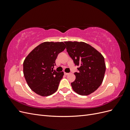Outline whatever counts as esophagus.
Returning a JSON list of instances; mask_svg holds the SVG:
<instances>
[{"mask_svg":"<svg viewBox=\"0 0 130 130\" xmlns=\"http://www.w3.org/2000/svg\"><path fill=\"white\" fill-rule=\"evenodd\" d=\"M64 75H68L69 74V73H64Z\"/></svg>","mask_w":130,"mask_h":130,"instance_id":"obj_1","label":"esophagus"}]
</instances>
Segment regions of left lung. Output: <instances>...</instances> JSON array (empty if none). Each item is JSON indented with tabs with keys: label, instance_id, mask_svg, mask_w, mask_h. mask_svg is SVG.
Segmentation results:
<instances>
[{
	"label": "left lung",
	"instance_id": "left-lung-1",
	"mask_svg": "<svg viewBox=\"0 0 130 130\" xmlns=\"http://www.w3.org/2000/svg\"><path fill=\"white\" fill-rule=\"evenodd\" d=\"M67 52L77 68L73 89L81 95H88L100 87L106 71L103 56L93 47L85 42H64Z\"/></svg>",
	"mask_w": 130,
	"mask_h": 130
}]
</instances>
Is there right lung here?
<instances>
[{
  "instance_id": "add662e5",
  "label": "right lung",
  "mask_w": 130,
  "mask_h": 130,
  "mask_svg": "<svg viewBox=\"0 0 130 130\" xmlns=\"http://www.w3.org/2000/svg\"><path fill=\"white\" fill-rule=\"evenodd\" d=\"M63 42H46L31 52L23 62V73L27 85L41 96H49L56 92L64 75L53 68L59 53L66 48Z\"/></svg>"
}]
</instances>
